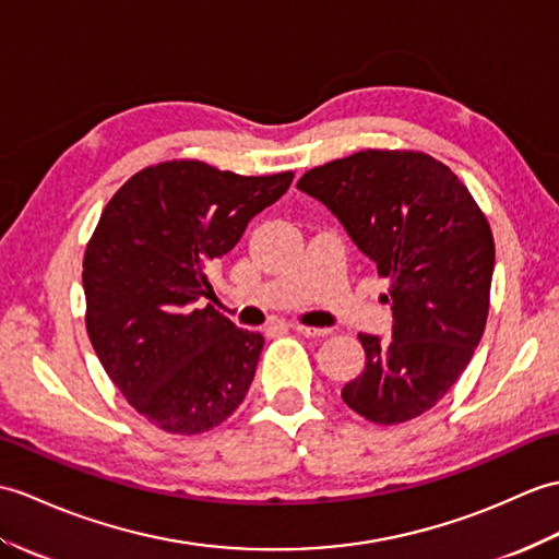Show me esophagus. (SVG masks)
Here are the masks:
<instances>
[{
  "instance_id": "34e87169",
  "label": "esophagus",
  "mask_w": 559,
  "mask_h": 559,
  "mask_svg": "<svg viewBox=\"0 0 559 559\" xmlns=\"http://www.w3.org/2000/svg\"><path fill=\"white\" fill-rule=\"evenodd\" d=\"M293 331L307 335V338H323V335H329V329H314V326H302V323H293Z\"/></svg>"
}]
</instances>
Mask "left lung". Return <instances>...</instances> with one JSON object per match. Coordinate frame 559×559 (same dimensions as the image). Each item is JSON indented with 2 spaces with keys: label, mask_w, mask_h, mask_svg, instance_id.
<instances>
[{
  "label": "left lung",
  "mask_w": 559,
  "mask_h": 559,
  "mask_svg": "<svg viewBox=\"0 0 559 559\" xmlns=\"http://www.w3.org/2000/svg\"><path fill=\"white\" fill-rule=\"evenodd\" d=\"M297 188L391 278L393 338L359 333L367 365L343 388L345 405L383 426L419 417L455 385L486 329L496 242L484 212L443 162L412 150L349 154Z\"/></svg>",
  "instance_id": "1"
}]
</instances>
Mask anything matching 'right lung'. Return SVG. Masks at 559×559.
Wrapping results in <instances>:
<instances>
[{"label":"right lung","instance_id":"obj_1","mask_svg":"<svg viewBox=\"0 0 559 559\" xmlns=\"http://www.w3.org/2000/svg\"><path fill=\"white\" fill-rule=\"evenodd\" d=\"M290 183L293 171L162 162L104 206L83 257L87 335L114 385L162 431H210L248 395L262 333L194 302L214 293L210 266Z\"/></svg>","mask_w":559,"mask_h":559}]
</instances>
